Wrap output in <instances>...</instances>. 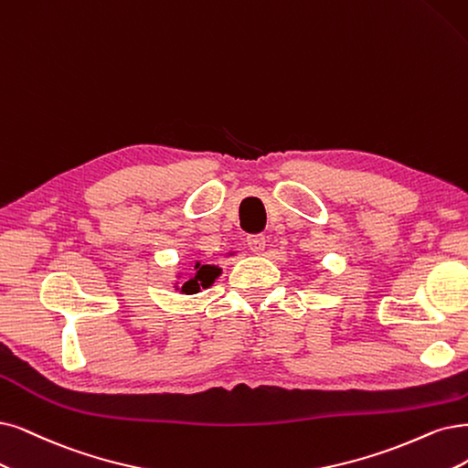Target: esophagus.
<instances>
[{
	"label": "esophagus",
	"instance_id": "1",
	"mask_svg": "<svg viewBox=\"0 0 468 468\" xmlns=\"http://www.w3.org/2000/svg\"><path fill=\"white\" fill-rule=\"evenodd\" d=\"M247 245L250 249V252L254 254H262L266 250V237L264 235H250L247 239Z\"/></svg>",
	"mask_w": 468,
	"mask_h": 468
}]
</instances>
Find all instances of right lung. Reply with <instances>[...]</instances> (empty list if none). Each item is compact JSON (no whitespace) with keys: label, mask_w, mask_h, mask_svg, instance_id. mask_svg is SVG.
<instances>
[{"label":"right lung","mask_w":468,"mask_h":468,"mask_svg":"<svg viewBox=\"0 0 468 468\" xmlns=\"http://www.w3.org/2000/svg\"><path fill=\"white\" fill-rule=\"evenodd\" d=\"M235 252H228V256H233ZM221 275V268L216 264H207V262H200L197 261L193 264V271H190L188 280H185L181 285L176 283V289L181 291L183 295H195V292H200L202 289L210 287L218 278ZM181 278V275H177Z\"/></svg>","instance_id":"right-lung-1"}]
</instances>
